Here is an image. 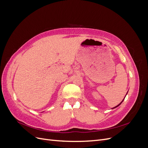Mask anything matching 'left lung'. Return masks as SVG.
<instances>
[{"label":"left lung","mask_w":148,"mask_h":148,"mask_svg":"<svg viewBox=\"0 0 148 148\" xmlns=\"http://www.w3.org/2000/svg\"><path fill=\"white\" fill-rule=\"evenodd\" d=\"M127 93H128V92H127ZM124 99H125V98H124V99H123V101H122V102H120V104H119V105H117V106H115V107H114V108H112V109H115V108H116V107H118V106H120V104H122V102H123V100H124Z\"/></svg>","instance_id":"left-lung-1"}]
</instances>
